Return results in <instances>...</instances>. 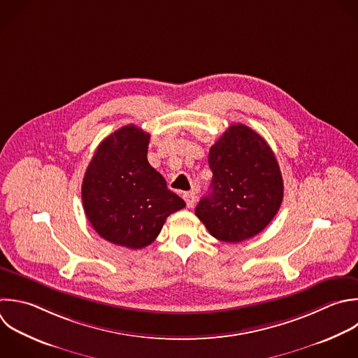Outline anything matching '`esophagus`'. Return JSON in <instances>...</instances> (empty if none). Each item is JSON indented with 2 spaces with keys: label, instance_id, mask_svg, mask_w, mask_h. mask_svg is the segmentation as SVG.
<instances>
[{
  "label": "esophagus",
  "instance_id": "esophagus-1",
  "mask_svg": "<svg viewBox=\"0 0 358 358\" xmlns=\"http://www.w3.org/2000/svg\"><path fill=\"white\" fill-rule=\"evenodd\" d=\"M183 199H185L186 206H187L189 208L194 207V204H196V194H194L193 192H187V193H185V194H183Z\"/></svg>",
  "mask_w": 358,
  "mask_h": 358
}]
</instances>
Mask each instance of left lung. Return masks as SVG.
Here are the masks:
<instances>
[{
    "instance_id": "left-lung-1",
    "label": "left lung",
    "mask_w": 358,
    "mask_h": 358,
    "mask_svg": "<svg viewBox=\"0 0 358 358\" xmlns=\"http://www.w3.org/2000/svg\"><path fill=\"white\" fill-rule=\"evenodd\" d=\"M211 193L196 215L208 232L238 243L262 232L282 201V178L268 144L245 124H232L210 148Z\"/></svg>"
}]
</instances>
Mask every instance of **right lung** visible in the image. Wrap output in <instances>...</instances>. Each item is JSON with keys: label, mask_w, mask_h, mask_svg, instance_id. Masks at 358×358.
Returning <instances> with one entry per match:
<instances>
[{"label": "right lung", "mask_w": 358, "mask_h": 358, "mask_svg": "<svg viewBox=\"0 0 358 358\" xmlns=\"http://www.w3.org/2000/svg\"><path fill=\"white\" fill-rule=\"evenodd\" d=\"M148 144L150 134L134 124L116 130L99 144L83 180V204L94 229L130 249L152 243L166 217L186 206L148 164Z\"/></svg>", "instance_id": "add662e5"}]
</instances>
